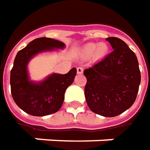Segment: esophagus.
<instances>
[{
  "instance_id": "1",
  "label": "esophagus",
  "mask_w": 150,
  "mask_h": 150,
  "mask_svg": "<svg viewBox=\"0 0 150 150\" xmlns=\"http://www.w3.org/2000/svg\"><path fill=\"white\" fill-rule=\"evenodd\" d=\"M83 71H84V69H83V67H78L77 68V73L78 74H82L83 73Z\"/></svg>"
}]
</instances>
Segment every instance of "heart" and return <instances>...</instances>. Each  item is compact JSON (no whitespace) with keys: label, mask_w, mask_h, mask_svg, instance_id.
<instances>
[{"label":"heart","mask_w":150,"mask_h":150,"mask_svg":"<svg viewBox=\"0 0 150 150\" xmlns=\"http://www.w3.org/2000/svg\"><path fill=\"white\" fill-rule=\"evenodd\" d=\"M107 46L105 44H94L91 43L85 45L83 48V53L86 56H91L96 52V56L97 58H100L104 56L107 52Z\"/></svg>","instance_id":"1"}]
</instances>
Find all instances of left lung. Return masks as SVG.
Wrapping results in <instances>:
<instances>
[{
    "label": "left lung",
    "instance_id": "8db88e82",
    "mask_svg": "<svg viewBox=\"0 0 150 150\" xmlns=\"http://www.w3.org/2000/svg\"><path fill=\"white\" fill-rule=\"evenodd\" d=\"M106 40L114 50L84 70L87 80L85 96L91 111L115 117L134 103L141 75L136 55L125 42L117 37Z\"/></svg>",
    "mask_w": 150,
    "mask_h": 150
}]
</instances>
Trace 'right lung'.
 Segmentation results:
<instances>
[{"label":"right lung","instance_id":"obj_1","mask_svg":"<svg viewBox=\"0 0 150 150\" xmlns=\"http://www.w3.org/2000/svg\"><path fill=\"white\" fill-rule=\"evenodd\" d=\"M64 47L65 44L59 40L40 37L30 41L16 54L11 70V91L16 104L25 113L45 116L60 109L65 91L74 81L76 68H72L65 75L53 74L36 84L29 81L26 66L30 59L37 53Z\"/></svg>","mask_w":150,"mask_h":150}]
</instances>
